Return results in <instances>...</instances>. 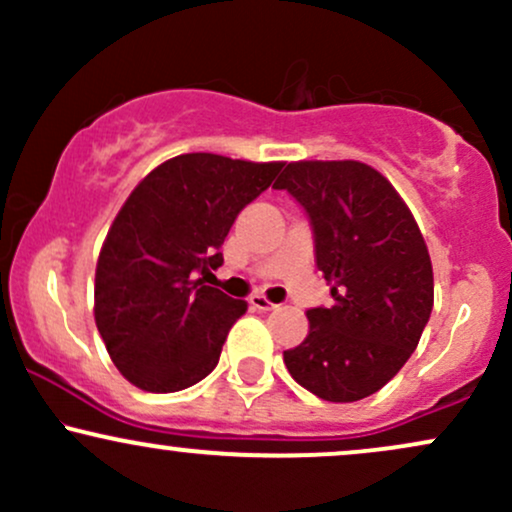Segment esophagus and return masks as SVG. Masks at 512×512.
<instances>
[{"label": "esophagus", "instance_id": "1", "mask_svg": "<svg viewBox=\"0 0 512 512\" xmlns=\"http://www.w3.org/2000/svg\"><path fill=\"white\" fill-rule=\"evenodd\" d=\"M250 305H252V308H255V310H276V308H279V305L269 301V298L262 296V293H252V296H250Z\"/></svg>", "mask_w": 512, "mask_h": 512}]
</instances>
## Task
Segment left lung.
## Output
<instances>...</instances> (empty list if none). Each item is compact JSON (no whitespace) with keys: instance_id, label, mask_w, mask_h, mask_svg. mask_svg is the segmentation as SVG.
I'll return each instance as SVG.
<instances>
[{"instance_id":"obj_1","label":"left lung","mask_w":512,"mask_h":512,"mask_svg":"<svg viewBox=\"0 0 512 512\" xmlns=\"http://www.w3.org/2000/svg\"><path fill=\"white\" fill-rule=\"evenodd\" d=\"M308 211L330 308L284 351L291 378L325 402H358L390 383L433 308V267L419 223L392 182L361 161H296L274 182Z\"/></svg>"}]
</instances>
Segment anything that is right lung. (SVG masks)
Listing matches in <instances>:
<instances>
[{
    "label": "right lung",
    "mask_w": 512,
    "mask_h": 512,
    "mask_svg": "<svg viewBox=\"0 0 512 512\" xmlns=\"http://www.w3.org/2000/svg\"><path fill=\"white\" fill-rule=\"evenodd\" d=\"M284 163L219 154L168 158L117 211L96 264V327L139 390L178 392L216 368L248 303L204 284L245 204ZM202 273L203 279L196 276Z\"/></svg>",
    "instance_id": "add662e5"
}]
</instances>
